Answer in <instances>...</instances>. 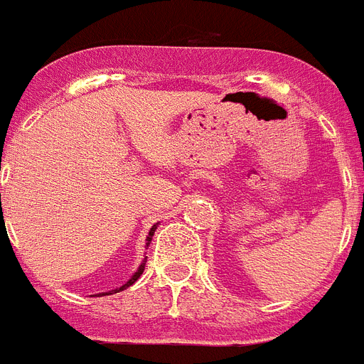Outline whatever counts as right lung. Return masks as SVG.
Returning a JSON list of instances; mask_svg holds the SVG:
<instances>
[{"label":"right lung","mask_w":364,"mask_h":364,"mask_svg":"<svg viewBox=\"0 0 364 364\" xmlns=\"http://www.w3.org/2000/svg\"><path fill=\"white\" fill-rule=\"evenodd\" d=\"M156 226H159V223H156V224H153V226H151V230H149V235H147V239H146V247H149V243H151L153 235H155V230H156ZM146 259H147V256H146V258H144V262H141V264H140V267L136 269V271H134V274H132L131 279L127 280L125 284H123V286H119V288L112 289V291H106V294H99V295H112V294H117V291H123V289H127V288H129V286H132V284H134L136 280L140 279V274L144 273V269H146Z\"/></svg>","instance_id":"right-lung-1"}]
</instances>
